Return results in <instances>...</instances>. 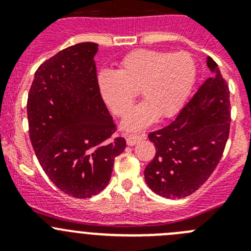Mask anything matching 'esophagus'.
Here are the masks:
<instances>
[{"instance_id": "34e87169", "label": "esophagus", "mask_w": 251, "mask_h": 251, "mask_svg": "<svg viewBox=\"0 0 251 251\" xmlns=\"http://www.w3.org/2000/svg\"><path fill=\"white\" fill-rule=\"evenodd\" d=\"M142 137L138 135H126V143L127 146H135L138 142H141Z\"/></svg>"}]
</instances>
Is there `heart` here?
<instances>
[{"label": "heart", "instance_id": "b5f03b06", "mask_svg": "<svg viewBox=\"0 0 251 251\" xmlns=\"http://www.w3.org/2000/svg\"><path fill=\"white\" fill-rule=\"evenodd\" d=\"M196 75V63L189 53L136 50L120 60L115 73H100L98 86L116 116L126 115L141 92L144 102L133 108L121 125L126 131H140L158 116L176 115L191 93Z\"/></svg>", "mask_w": 251, "mask_h": 251}]
</instances>
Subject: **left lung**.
I'll return each instance as SVG.
<instances>
[{"instance_id": "1", "label": "left lung", "mask_w": 251, "mask_h": 251, "mask_svg": "<svg viewBox=\"0 0 251 251\" xmlns=\"http://www.w3.org/2000/svg\"><path fill=\"white\" fill-rule=\"evenodd\" d=\"M206 64L214 76L198 88L174 123L148 136L155 155L144 170V179L164 198L194 193L214 173L228 140V86L212 58L207 57Z\"/></svg>"}]
</instances>
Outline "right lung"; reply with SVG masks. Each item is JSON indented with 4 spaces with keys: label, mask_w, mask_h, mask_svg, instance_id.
I'll use <instances>...</instances> for the list:
<instances>
[{
    "label": "right lung",
    "mask_w": 251,
    "mask_h": 251,
    "mask_svg": "<svg viewBox=\"0 0 251 251\" xmlns=\"http://www.w3.org/2000/svg\"><path fill=\"white\" fill-rule=\"evenodd\" d=\"M98 45L60 50L35 73L27 96L32 148L48 178L74 198H91L107 187L114 159L125 151L113 138L115 124L100 92Z\"/></svg>",
    "instance_id": "right-lung-1"
}]
</instances>
